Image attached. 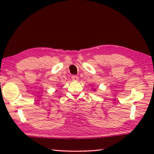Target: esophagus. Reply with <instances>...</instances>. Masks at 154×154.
<instances>
[{"instance_id":"obj_1","label":"esophagus","mask_w":154,"mask_h":154,"mask_svg":"<svg viewBox=\"0 0 154 154\" xmlns=\"http://www.w3.org/2000/svg\"><path fill=\"white\" fill-rule=\"evenodd\" d=\"M71 79H72L73 81H78V80H79V76H78V75H73L71 76Z\"/></svg>"}]
</instances>
